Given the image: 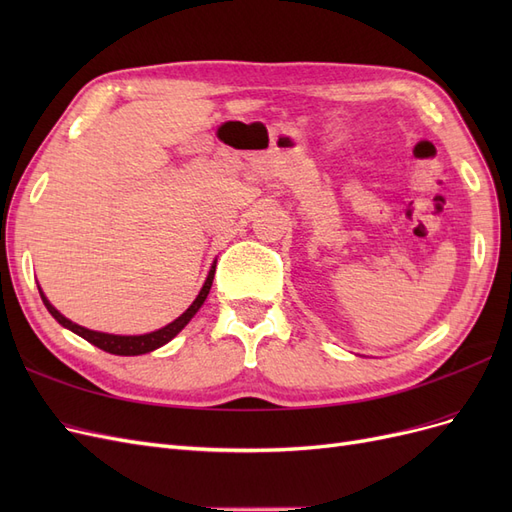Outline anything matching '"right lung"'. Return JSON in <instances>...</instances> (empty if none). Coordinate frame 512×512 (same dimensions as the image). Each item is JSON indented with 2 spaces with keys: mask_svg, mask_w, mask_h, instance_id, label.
Returning a JSON list of instances; mask_svg holds the SVG:
<instances>
[{
  "mask_svg": "<svg viewBox=\"0 0 512 512\" xmlns=\"http://www.w3.org/2000/svg\"><path fill=\"white\" fill-rule=\"evenodd\" d=\"M213 275H215V262L211 265V269L207 273V280H205L203 288H200V292L196 294V299L192 301V305L185 309V312L179 318H175L173 322H168L166 327H162L158 331L145 333V335H113V333H102V331L85 329V327H81V324L68 320L64 314H59L57 309L51 305V301L46 299V294L42 292L40 286H38V290H40V297H42L44 307L49 309V314L61 324V327L76 333V335L83 337V339H87L89 344L98 346L104 352H111V354H117V356H136V354H147V352L158 350L160 346L168 344L170 339L177 337L181 333V329L185 327V324H188L196 316L198 309L203 307L207 294L211 290V284H213Z\"/></svg>",
  "mask_w": 512,
  "mask_h": 512,
  "instance_id": "add662e5",
  "label": "right lung"
}]
</instances>
